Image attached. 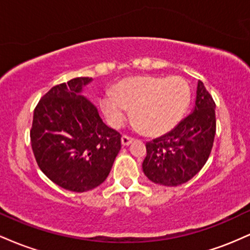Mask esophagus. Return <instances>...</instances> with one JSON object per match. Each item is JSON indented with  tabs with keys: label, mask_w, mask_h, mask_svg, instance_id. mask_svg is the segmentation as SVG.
Here are the masks:
<instances>
[{
	"label": "esophagus",
	"mask_w": 250,
	"mask_h": 250,
	"mask_svg": "<svg viewBox=\"0 0 250 250\" xmlns=\"http://www.w3.org/2000/svg\"><path fill=\"white\" fill-rule=\"evenodd\" d=\"M133 141H134L133 137L128 136V135H122V137H121V142H122V145H123V146H129V145H130V143L133 142Z\"/></svg>",
	"instance_id": "34e87169"
}]
</instances>
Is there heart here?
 I'll return each instance as SVG.
<instances>
[{
  "label": "heart",
  "mask_w": 250,
  "mask_h": 250,
  "mask_svg": "<svg viewBox=\"0 0 250 250\" xmlns=\"http://www.w3.org/2000/svg\"><path fill=\"white\" fill-rule=\"evenodd\" d=\"M190 99V87L181 76H131L117 83L114 95L102 97L101 108L113 127L123 125L128 108L146 133L162 135L182 121Z\"/></svg>",
  "instance_id": "1"
}]
</instances>
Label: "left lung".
<instances>
[{"instance_id": "left-lung-1", "label": "left lung", "mask_w": 250, "mask_h": 250, "mask_svg": "<svg viewBox=\"0 0 250 250\" xmlns=\"http://www.w3.org/2000/svg\"><path fill=\"white\" fill-rule=\"evenodd\" d=\"M215 133V101L199 81L194 111L173 130L147 142L143 173L153 182L168 187L188 182L207 162Z\"/></svg>"}]
</instances>
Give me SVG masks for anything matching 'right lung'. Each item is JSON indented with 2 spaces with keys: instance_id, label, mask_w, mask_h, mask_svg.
Here are the masks:
<instances>
[{
  "instance_id": "add662e5",
  "label": "right lung",
  "mask_w": 250,
  "mask_h": 250,
  "mask_svg": "<svg viewBox=\"0 0 250 250\" xmlns=\"http://www.w3.org/2000/svg\"><path fill=\"white\" fill-rule=\"evenodd\" d=\"M89 77L54 85L34 109L30 142L43 174L67 190L97 187L121 149V134L103 123L95 105L80 95Z\"/></svg>"
}]
</instances>
